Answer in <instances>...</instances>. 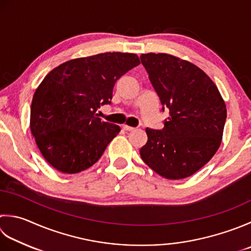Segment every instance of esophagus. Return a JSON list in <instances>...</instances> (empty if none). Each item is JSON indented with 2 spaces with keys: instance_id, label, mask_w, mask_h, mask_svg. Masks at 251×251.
Masks as SVG:
<instances>
[{
  "instance_id": "1",
  "label": "esophagus",
  "mask_w": 251,
  "mask_h": 251,
  "mask_svg": "<svg viewBox=\"0 0 251 251\" xmlns=\"http://www.w3.org/2000/svg\"><path fill=\"white\" fill-rule=\"evenodd\" d=\"M123 129L126 130V131H132L135 128H134V127L128 126V125H123Z\"/></svg>"
}]
</instances>
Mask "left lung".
Masks as SVG:
<instances>
[{
  "instance_id": "1",
  "label": "left lung",
  "mask_w": 251,
  "mask_h": 251,
  "mask_svg": "<svg viewBox=\"0 0 251 251\" xmlns=\"http://www.w3.org/2000/svg\"><path fill=\"white\" fill-rule=\"evenodd\" d=\"M140 60L170 115L162 129L146 128L141 159L162 177H189L218 151L226 121L222 96L198 66L165 53L141 54Z\"/></svg>"
}]
</instances>
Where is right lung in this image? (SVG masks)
I'll list each match as a JSON object with an SVG mask.
<instances>
[{"label": "right lung", "mask_w": 251, "mask_h": 251, "mask_svg": "<svg viewBox=\"0 0 251 251\" xmlns=\"http://www.w3.org/2000/svg\"><path fill=\"white\" fill-rule=\"evenodd\" d=\"M139 64L136 54L106 52L67 61L44 77L32 98L30 129L49 164L75 174L101 158L121 128L97 110L111 104L116 80Z\"/></svg>", "instance_id": "add662e5"}]
</instances>
